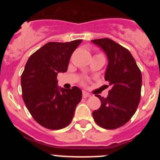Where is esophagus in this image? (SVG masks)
<instances>
[{
    "label": "esophagus",
    "mask_w": 160,
    "mask_h": 160,
    "mask_svg": "<svg viewBox=\"0 0 160 160\" xmlns=\"http://www.w3.org/2000/svg\"><path fill=\"white\" fill-rule=\"evenodd\" d=\"M82 96L83 98H87V97H90V94H89L87 91H86V90H82Z\"/></svg>",
    "instance_id": "1"
}]
</instances>
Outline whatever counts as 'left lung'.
Here are the masks:
<instances>
[{
    "mask_svg": "<svg viewBox=\"0 0 160 160\" xmlns=\"http://www.w3.org/2000/svg\"><path fill=\"white\" fill-rule=\"evenodd\" d=\"M91 42L102 49L108 58L105 80L112 87L107 98L97 95L99 109L93 111L98 126L112 130L126 124L134 115L140 102L142 73L128 49L110 38Z\"/></svg>",
    "mask_w": 160,
    "mask_h": 160,
    "instance_id": "obj_1",
    "label": "left lung"
}]
</instances>
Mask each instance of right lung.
Listing matches in <instances>:
<instances>
[{
	"instance_id": "right-lung-1",
	"label": "right lung",
	"mask_w": 160,
	"mask_h": 160,
	"mask_svg": "<svg viewBox=\"0 0 160 160\" xmlns=\"http://www.w3.org/2000/svg\"><path fill=\"white\" fill-rule=\"evenodd\" d=\"M82 40L48 42L31 55L21 78L24 102L38 123L50 130L67 127L73 119L82 90L58 87V73L66 72L72 53Z\"/></svg>"
}]
</instances>
